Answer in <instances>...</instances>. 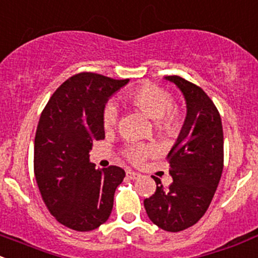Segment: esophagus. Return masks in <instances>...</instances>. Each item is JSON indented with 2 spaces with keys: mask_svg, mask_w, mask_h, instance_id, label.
<instances>
[{
  "mask_svg": "<svg viewBox=\"0 0 258 258\" xmlns=\"http://www.w3.org/2000/svg\"><path fill=\"white\" fill-rule=\"evenodd\" d=\"M126 177L130 180H137L140 177V174L139 172L133 171V170H126Z\"/></svg>",
  "mask_w": 258,
  "mask_h": 258,
  "instance_id": "esophagus-1",
  "label": "esophagus"
}]
</instances>
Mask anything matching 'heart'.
<instances>
[{"label":"heart","mask_w":258,"mask_h":258,"mask_svg":"<svg viewBox=\"0 0 258 258\" xmlns=\"http://www.w3.org/2000/svg\"><path fill=\"white\" fill-rule=\"evenodd\" d=\"M130 104L155 120V125L160 132L172 133L179 128L180 115L174 107L171 94L158 86H143L130 92L126 97ZM118 110L115 105L108 104L103 110L102 121L105 129L115 125ZM150 154V148L144 145H133L126 150V156L133 163H142Z\"/></svg>","instance_id":"heart-1"}]
</instances>
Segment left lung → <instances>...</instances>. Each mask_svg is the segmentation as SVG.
<instances>
[{
  "mask_svg": "<svg viewBox=\"0 0 258 258\" xmlns=\"http://www.w3.org/2000/svg\"><path fill=\"white\" fill-rule=\"evenodd\" d=\"M165 79L184 94L186 118L168 154L171 185L164 187L153 176L156 191L144 208L156 226L179 232L195 225L211 204L224 169V132L219 110L200 87L179 76Z\"/></svg>",
  "mask_w": 258,
  "mask_h": 258,
  "instance_id": "obj_1",
  "label": "left lung"
}]
</instances>
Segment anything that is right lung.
<instances>
[{
  "mask_svg": "<svg viewBox=\"0 0 258 258\" xmlns=\"http://www.w3.org/2000/svg\"><path fill=\"white\" fill-rule=\"evenodd\" d=\"M129 79L83 72L60 84L44 107L34 138V176L42 199L58 222L92 231L110 216L115 188L125 171L95 169L89 151L104 139L105 103Z\"/></svg>",
  "mask_w": 258,
  "mask_h": 258,
  "instance_id": "obj_1",
  "label": "right lung"
}]
</instances>
